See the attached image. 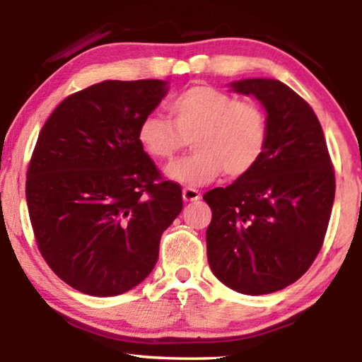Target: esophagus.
Returning <instances> with one entry per match:
<instances>
[{
	"mask_svg": "<svg viewBox=\"0 0 362 362\" xmlns=\"http://www.w3.org/2000/svg\"><path fill=\"white\" fill-rule=\"evenodd\" d=\"M182 199H185L186 202L199 201L201 199V192L194 189V187H185V189H182Z\"/></svg>",
	"mask_w": 362,
	"mask_h": 362,
	"instance_id": "1",
	"label": "esophagus"
}]
</instances>
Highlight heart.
<instances>
[{
	"label": "heart",
	"mask_w": 362,
	"mask_h": 362,
	"mask_svg": "<svg viewBox=\"0 0 362 362\" xmlns=\"http://www.w3.org/2000/svg\"><path fill=\"white\" fill-rule=\"evenodd\" d=\"M170 117H145L138 141L158 161L175 158L191 140L196 153L171 163L166 175L186 186H202L222 173L240 177L259 165L269 143V118L257 102L239 100L209 86L186 88L170 102Z\"/></svg>",
	"instance_id": "b5f03b06"
}]
</instances>
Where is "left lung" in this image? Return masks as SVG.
<instances>
[{"label":"left lung","instance_id":"left-lung-1","mask_svg":"<svg viewBox=\"0 0 362 362\" xmlns=\"http://www.w3.org/2000/svg\"><path fill=\"white\" fill-rule=\"evenodd\" d=\"M254 95L269 118V143L254 170L207 191V260L244 295L274 293L300 279L323 245L334 201V170L318 117L275 78L230 83Z\"/></svg>","mask_w":362,"mask_h":362}]
</instances>
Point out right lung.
Listing matches in <instances>:
<instances>
[{
  "instance_id": "obj_1",
  "label": "right lung",
  "mask_w": 362,
  "mask_h": 362,
  "mask_svg": "<svg viewBox=\"0 0 362 362\" xmlns=\"http://www.w3.org/2000/svg\"><path fill=\"white\" fill-rule=\"evenodd\" d=\"M163 81H105L64 98L39 132L26 175L37 249L82 293L115 296L155 269L161 234L182 209L138 141L166 95Z\"/></svg>"
}]
</instances>
